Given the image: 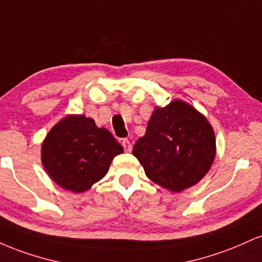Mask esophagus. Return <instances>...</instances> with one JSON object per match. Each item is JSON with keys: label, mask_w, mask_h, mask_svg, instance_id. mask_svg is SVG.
<instances>
[{"label": "esophagus", "mask_w": 262, "mask_h": 262, "mask_svg": "<svg viewBox=\"0 0 262 262\" xmlns=\"http://www.w3.org/2000/svg\"><path fill=\"white\" fill-rule=\"evenodd\" d=\"M122 145H123V148H124L125 151H132V144L128 139H123L122 140Z\"/></svg>", "instance_id": "34e87169"}]
</instances>
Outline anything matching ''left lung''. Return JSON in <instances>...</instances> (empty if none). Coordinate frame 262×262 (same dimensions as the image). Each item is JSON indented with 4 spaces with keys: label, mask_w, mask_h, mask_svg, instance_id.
Masks as SVG:
<instances>
[{
    "label": "left lung",
    "mask_w": 262,
    "mask_h": 262,
    "mask_svg": "<svg viewBox=\"0 0 262 262\" xmlns=\"http://www.w3.org/2000/svg\"><path fill=\"white\" fill-rule=\"evenodd\" d=\"M208 119L181 100L155 107L146 132L133 146L145 175L171 192H182L206 176L215 158Z\"/></svg>",
    "instance_id": "8db88e82"
}]
</instances>
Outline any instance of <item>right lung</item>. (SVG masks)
I'll return each mask as SVG.
<instances>
[{
    "label": "right lung",
    "mask_w": 262,
    "mask_h": 262,
    "mask_svg": "<svg viewBox=\"0 0 262 262\" xmlns=\"http://www.w3.org/2000/svg\"><path fill=\"white\" fill-rule=\"evenodd\" d=\"M123 148L106 128L83 114H68L56 123L41 144V164L56 185L81 193L108 172Z\"/></svg>",
    "instance_id": "1"
}]
</instances>
